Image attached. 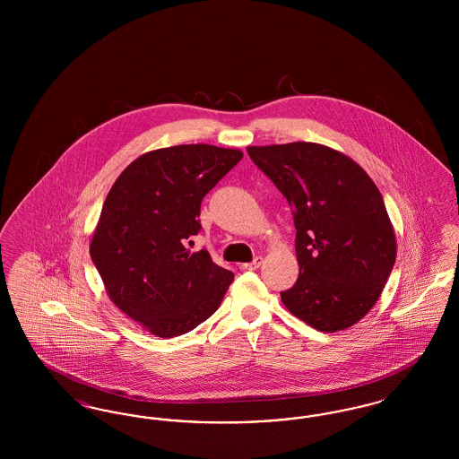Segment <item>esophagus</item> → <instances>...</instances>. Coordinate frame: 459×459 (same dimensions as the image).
<instances>
[{"instance_id": "1", "label": "esophagus", "mask_w": 459, "mask_h": 459, "mask_svg": "<svg viewBox=\"0 0 459 459\" xmlns=\"http://www.w3.org/2000/svg\"><path fill=\"white\" fill-rule=\"evenodd\" d=\"M263 258L262 256H256L255 260L251 263H246V264H242V268H246V270H256V268H260L262 266Z\"/></svg>"}]
</instances>
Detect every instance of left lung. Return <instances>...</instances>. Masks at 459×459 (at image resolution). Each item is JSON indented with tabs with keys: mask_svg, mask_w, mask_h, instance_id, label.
<instances>
[{
	"mask_svg": "<svg viewBox=\"0 0 459 459\" xmlns=\"http://www.w3.org/2000/svg\"><path fill=\"white\" fill-rule=\"evenodd\" d=\"M247 153L294 215L299 277L281 292L285 307L322 332L354 325L377 303L395 262L378 187L350 156L316 143L249 146Z\"/></svg>",
	"mask_w": 459,
	"mask_h": 459,
	"instance_id": "left-lung-1",
	"label": "left lung"
}]
</instances>
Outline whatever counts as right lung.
<instances>
[{"instance_id": "1", "label": "right lung", "mask_w": 459, "mask_h": 459, "mask_svg": "<svg viewBox=\"0 0 459 459\" xmlns=\"http://www.w3.org/2000/svg\"><path fill=\"white\" fill-rule=\"evenodd\" d=\"M242 158L239 150L180 144L139 156L115 180L91 240V260L109 299L158 337L208 320L234 281L206 249L201 201ZM191 242V240H189Z\"/></svg>"}]
</instances>
